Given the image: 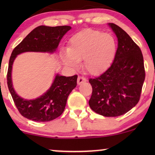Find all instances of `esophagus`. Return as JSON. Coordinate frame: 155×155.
Returning <instances> with one entry per match:
<instances>
[{"mask_svg": "<svg viewBox=\"0 0 155 155\" xmlns=\"http://www.w3.org/2000/svg\"><path fill=\"white\" fill-rule=\"evenodd\" d=\"M87 82V79L83 77H81V76H79L78 78V84H81L83 82Z\"/></svg>", "mask_w": 155, "mask_h": 155, "instance_id": "34e87169", "label": "esophagus"}]
</instances>
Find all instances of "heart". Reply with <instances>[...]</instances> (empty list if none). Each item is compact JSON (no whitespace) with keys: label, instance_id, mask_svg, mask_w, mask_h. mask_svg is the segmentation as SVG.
<instances>
[{"label":"heart","instance_id":"1","mask_svg":"<svg viewBox=\"0 0 155 155\" xmlns=\"http://www.w3.org/2000/svg\"><path fill=\"white\" fill-rule=\"evenodd\" d=\"M116 51V43L111 35L85 29L71 38L68 48L61 51V58L70 67H76L80 61L83 60L84 69L96 75L109 66Z\"/></svg>","mask_w":155,"mask_h":155}]
</instances>
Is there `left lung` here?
Listing matches in <instances>:
<instances>
[{"label":"left lung","mask_w":155,"mask_h":155,"mask_svg":"<svg viewBox=\"0 0 155 155\" xmlns=\"http://www.w3.org/2000/svg\"><path fill=\"white\" fill-rule=\"evenodd\" d=\"M108 25L118 39L114 61L103 74L89 82L92 93L89 105L107 117L121 116L139 101L145 72L142 51L124 29L114 23Z\"/></svg>","instance_id":"left-lung-1"}]
</instances>
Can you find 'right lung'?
<instances>
[{
	"instance_id": "1",
	"label": "right lung",
	"mask_w": 155,
	"mask_h": 155,
	"mask_svg": "<svg viewBox=\"0 0 155 155\" xmlns=\"http://www.w3.org/2000/svg\"><path fill=\"white\" fill-rule=\"evenodd\" d=\"M70 26L48 27L41 25L34 29L12 51L7 75L9 91L21 115L38 122L50 121L60 116L64 111L70 93L77 85L78 75L65 77L56 74L50 88L35 99H26L17 94L12 81V69L18 55L25 52L53 54Z\"/></svg>"
}]
</instances>
